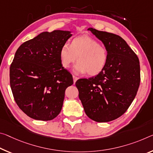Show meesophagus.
I'll list each match as a JSON object with an SVG mask.
<instances>
[{"label":"esophagus","instance_id":"1","mask_svg":"<svg viewBox=\"0 0 153 153\" xmlns=\"http://www.w3.org/2000/svg\"><path fill=\"white\" fill-rule=\"evenodd\" d=\"M73 78H74V84L76 83V82L77 80V79H78V77H76V76H73Z\"/></svg>","mask_w":153,"mask_h":153}]
</instances>
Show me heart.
<instances>
[{
	"label": "heart",
	"instance_id": "heart-1",
	"mask_svg": "<svg viewBox=\"0 0 153 153\" xmlns=\"http://www.w3.org/2000/svg\"><path fill=\"white\" fill-rule=\"evenodd\" d=\"M108 50L97 41L82 36L72 40L70 45L65 43L60 50V60L64 68H69L77 60L73 71L76 74L94 76L103 71L108 61Z\"/></svg>",
	"mask_w": 153,
	"mask_h": 153
}]
</instances>
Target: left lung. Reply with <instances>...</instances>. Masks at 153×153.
<instances>
[{"label": "left lung", "mask_w": 153, "mask_h": 153, "mask_svg": "<svg viewBox=\"0 0 153 153\" xmlns=\"http://www.w3.org/2000/svg\"><path fill=\"white\" fill-rule=\"evenodd\" d=\"M108 50L105 67L97 76L79 79L76 86L86 114L99 123L122 116L136 96L140 82L139 59L120 36L89 28Z\"/></svg>", "instance_id": "obj_1"}]
</instances>
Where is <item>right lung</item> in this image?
I'll return each mask as SVG.
<instances>
[{
	"instance_id": "obj_1",
	"label": "right lung",
	"mask_w": 153,
	"mask_h": 153,
	"mask_svg": "<svg viewBox=\"0 0 153 153\" xmlns=\"http://www.w3.org/2000/svg\"><path fill=\"white\" fill-rule=\"evenodd\" d=\"M71 31L43 32L23 43L10 66V86L17 105L26 115L50 120L59 114L65 90L74 84L72 75L62 66L60 50Z\"/></svg>"
}]
</instances>
